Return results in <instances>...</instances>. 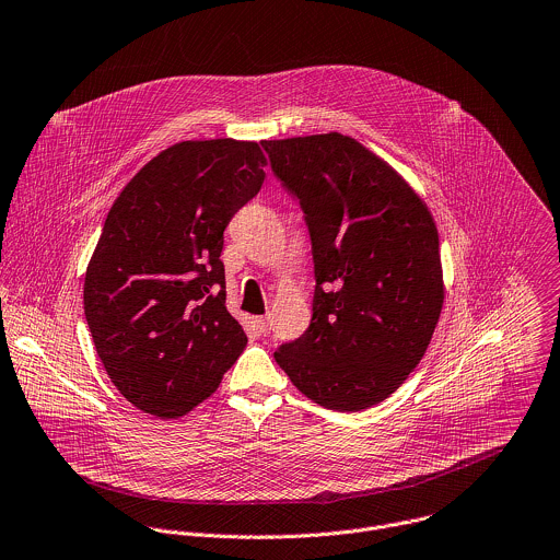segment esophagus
Masks as SVG:
<instances>
[{
    "label": "esophagus",
    "instance_id": "34e87169",
    "mask_svg": "<svg viewBox=\"0 0 560 560\" xmlns=\"http://www.w3.org/2000/svg\"><path fill=\"white\" fill-rule=\"evenodd\" d=\"M257 329H259L264 336H268V334H270V329H272V327H270V316L259 318V320H257Z\"/></svg>",
    "mask_w": 560,
    "mask_h": 560
}]
</instances>
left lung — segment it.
<instances>
[{
  "label": "left lung",
  "mask_w": 560,
  "mask_h": 560,
  "mask_svg": "<svg viewBox=\"0 0 560 560\" xmlns=\"http://www.w3.org/2000/svg\"><path fill=\"white\" fill-rule=\"evenodd\" d=\"M261 145L305 211L316 277L310 329L275 360L323 408L377 406L421 362L443 312L432 211L353 137L323 132Z\"/></svg>",
  "instance_id": "obj_1"
}]
</instances>
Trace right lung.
Returning a JSON list of instances; mask_svg holds the SVG:
<instances>
[{
  "instance_id": "right-lung-1",
  "label": "right lung",
  "mask_w": 560,
  "mask_h": 560,
  "mask_svg": "<svg viewBox=\"0 0 560 560\" xmlns=\"http://www.w3.org/2000/svg\"><path fill=\"white\" fill-rule=\"evenodd\" d=\"M266 165L257 141H180L113 202L86 266L84 316L110 382L137 410L185 417L244 351L220 253Z\"/></svg>"
}]
</instances>
